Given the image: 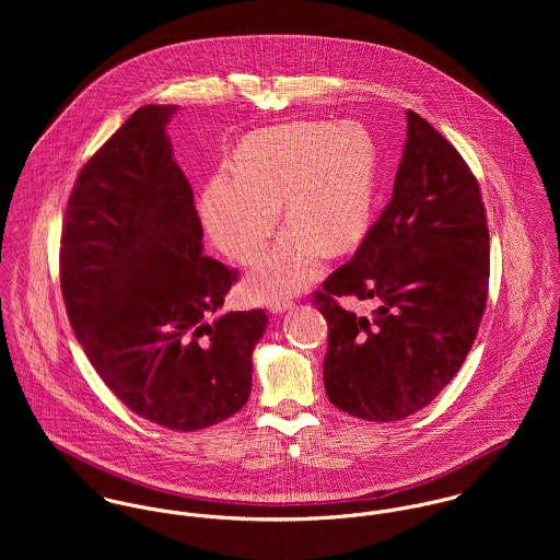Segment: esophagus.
Instances as JSON below:
<instances>
[{"label":"esophagus","mask_w":560,"mask_h":560,"mask_svg":"<svg viewBox=\"0 0 560 560\" xmlns=\"http://www.w3.org/2000/svg\"><path fill=\"white\" fill-rule=\"evenodd\" d=\"M293 308V302L289 300V298H276V300H271L269 304H267V311L271 313V315H282V313H287V311H291Z\"/></svg>","instance_id":"1"}]
</instances>
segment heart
<instances>
[{"mask_svg":"<svg viewBox=\"0 0 560 560\" xmlns=\"http://www.w3.org/2000/svg\"><path fill=\"white\" fill-rule=\"evenodd\" d=\"M377 147L358 122H289L249 133L235 174L209 180L202 224L233 260H256L271 237L280 202L289 226L247 276L252 300L271 302L320 276L327 245L345 252L366 235L377 189Z\"/></svg>","mask_w":560,"mask_h":560,"instance_id":"b5f03b06","label":"heart"}]
</instances>
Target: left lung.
I'll list each match as a JSON object with an SVG mask.
<instances>
[{"label": "left lung", "mask_w": 560, "mask_h": 560, "mask_svg": "<svg viewBox=\"0 0 560 560\" xmlns=\"http://www.w3.org/2000/svg\"><path fill=\"white\" fill-rule=\"evenodd\" d=\"M489 284V231L475 174L407 109L395 189L355 256L315 293L329 325L323 384L338 409L373 422L407 418L462 369ZM336 296L376 304L360 318Z\"/></svg>", "instance_id": "left-lung-1"}]
</instances>
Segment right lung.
Here are the masks:
<instances>
[{"mask_svg": "<svg viewBox=\"0 0 560 560\" xmlns=\"http://www.w3.org/2000/svg\"><path fill=\"white\" fill-rule=\"evenodd\" d=\"M144 105L81 167L62 229L67 313L90 364L138 416L198 431L252 390L262 311L220 313L235 271L205 256L191 187Z\"/></svg>", "mask_w": 560, "mask_h": 560, "instance_id": "1", "label": "right lung"}]
</instances>
